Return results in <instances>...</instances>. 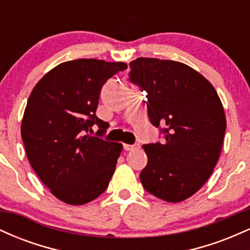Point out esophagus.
<instances>
[{"instance_id":"obj_1","label":"esophagus","mask_w":250,"mask_h":250,"mask_svg":"<svg viewBox=\"0 0 250 250\" xmlns=\"http://www.w3.org/2000/svg\"><path fill=\"white\" fill-rule=\"evenodd\" d=\"M123 148H125V150L127 151H131V150H136V149H140L141 148V146L140 145H125L123 146Z\"/></svg>"}]
</instances>
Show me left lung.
I'll return each mask as SVG.
<instances>
[{
	"label": "left lung",
	"mask_w": 250,
	"mask_h": 250,
	"mask_svg": "<svg viewBox=\"0 0 250 250\" xmlns=\"http://www.w3.org/2000/svg\"><path fill=\"white\" fill-rule=\"evenodd\" d=\"M129 81L147 93L148 116L165 141L143 145L147 166L140 174L149 194L181 202L213 173L222 149L226 116L211 83L185 63L139 57Z\"/></svg>",
	"instance_id": "8db88e82"
}]
</instances>
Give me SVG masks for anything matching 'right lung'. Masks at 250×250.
Here are the masks:
<instances>
[{"label": "right lung", "instance_id": "1", "mask_svg": "<svg viewBox=\"0 0 250 250\" xmlns=\"http://www.w3.org/2000/svg\"><path fill=\"white\" fill-rule=\"evenodd\" d=\"M127 69L123 62L79 59L63 62L36 83L21 135L37 176L62 202L81 206L105 190L122 145L104 141L107 122L96 116L105 82ZM100 129L95 137L92 125Z\"/></svg>", "mask_w": 250, "mask_h": 250}]
</instances>
